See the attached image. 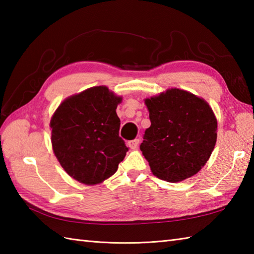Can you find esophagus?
Here are the masks:
<instances>
[{"mask_svg":"<svg viewBox=\"0 0 254 254\" xmlns=\"http://www.w3.org/2000/svg\"><path fill=\"white\" fill-rule=\"evenodd\" d=\"M138 143H139V138L132 139V141H128L127 142V146L130 147L131 149H135L138 146Z\"/></svg>","mask_w":254,"mask_h":254,"instance_id":"34e87169","label":"esophagus"}]
</instances>
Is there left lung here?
I'll return each mask as SVG.
<instances>
[{
	"instance_id": "8db88e82",
	"label": "left lung",
	"mask_w": 254,
	"mask_h": 254,
	"mask_svg": "<svg viewBox=\"0 0 254 254\" xmlns=\"http://www.w3.org/2000/svg\"><path fill=\"white\" fill-rule=\"evenodd\" d=\"M150 127L142 153L153 175L168 182L190 178L206 164L216 144L217 120L206 101L171 88L145 100Z\"/></svg>"
}]
</instances>
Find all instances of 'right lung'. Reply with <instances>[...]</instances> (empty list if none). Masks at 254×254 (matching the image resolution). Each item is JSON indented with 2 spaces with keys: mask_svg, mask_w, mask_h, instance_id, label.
I'll use <instances>...</instances> for the list:
<instances>
[{
  "mask_svg": "<svg viewBox=\"0 0 254 254\" xmlns=\"http://www.w3.org/2000/svg\"><path fill=\"white\" fill-rule=\"evenodd\" d=\"M122 100L105 86L86 89L64 100L53 115L51 142L63 169L84 185L111 177L128 148L119 136L117 106Z\"/></svg>",
  "mask_w": 254,
  "mask_h": 254,
  "instance_id": "1",
  "label": "right lung"
}]
</instances>
